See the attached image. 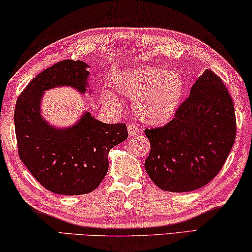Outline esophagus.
I'll return each instance as SVG.
<instances>
[{
	"instance_id": "34e87169",
	"label": "esophagus",
	"mask_w": 252,
	"mask_h": 252,
	"mask_svg": "<svg viewBox=\"0 0 252 252\" xmlns=\"http://www.w3.org/2000/svg\"><path fill=\"white\" fill-rule=\"evenodd\" d=\"M127 129H128V134H129V136H134V135H136L139 131V129H138V127L135 125V124H133V123H129L128 125H127Z\"/></svg>"
}]
</instances>
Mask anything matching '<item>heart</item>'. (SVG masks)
I'll return each mask as SVG.
<instances>
[{
  "mask_svg": "<svg viewBox=\"0 0 252 252\" xmlns=\"http://www.w3.org/2000/svg\"><path fill=\"white\" fill-rule=\"evenodd\" d=\"M114 87L119 94L133 98L131 107L141 121L159 125L170 121L179 108L184 81L179 72L158 67L130 68L114 78ZM105 102L113 108L119 106L114 94H107Z\"/></svg>",
  "mask_w": 252,
  "mask_h": 252,
  "instance_id": "heart-1",
  "label": "heart"
}]
</instances>
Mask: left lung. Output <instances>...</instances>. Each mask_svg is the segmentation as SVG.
Wrapping results in <instances>:
<instances>
[{"label": "left lung", "mask_w": 252, "mask_h": 252, "mask_svg": "<svg viewBox=\"0 0 252 252\" xmlns=\"http://www.w3.org/2000/svg\"><path fill=\"white\" fill-rule=\"evenodd\" d=\"M233 101L220 77L207 69L166 125L145 129L151 152L145 170L159 189L189 192L207 185L236 139Z\"/></svg>", "instance_id": "left-lung-1"}]
</instances>
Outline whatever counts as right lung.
Segmentation results:
<instances>
[{"label":"right lung","mask_w":252,"mask_h":252,"mask_svg":"<svg viewBox=\"0 0 252 252\" xmlns=\"http://www.w3.org/2000/svg\"><path fill=\"white\" fill-rule=\"evenodd\" d=\"M89 65L63 60L33 78L18 98L14 125L18 153L34 179L57 194L90 193L108 171V152L128 137L125 124H105L89 111L69 128H55L41 117L43 92L71 86L86 92Z\"/></svg>","instance_id":"right-lung-1"}]
</instances>
